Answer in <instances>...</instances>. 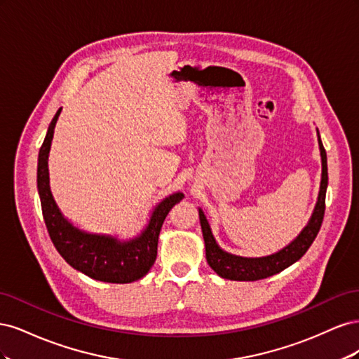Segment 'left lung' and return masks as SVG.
I'll return each mask as SVG.
<instances>
[{
    "instance_id": "left-lung-1",
    "label": "left lung",
    "mask_w": 359,
    "mask_h": 359,
    "mask_svg": "<svg viewBox=\"0 0 359 359\" xmlns=\"http://www.w3.org/2000/svg\"><path fill=\"white\" fill-rule=\"evenodd\" d=\"M318 136H319V132H318ZM319 147H320V156H322V181H320V191H319L316 208H314V212L311 215L309 224L304 227V231L297 236V240H293L287 247L280 250L278 253L266 256V257H256V259L226 253L224 250H222L219 244L215 243L208 220H206L205 214L199 210L201 226H202L205 250H206V260H208V265L220 277L236 280V281L262 280L286 269L287 266L295 264L297 260H299L304 255H306V252L313 244L314 238L318 236L322 226L323 215H325V194H327V187H328L327 151H325L322 145L320 136H319Z\"/></svg>"
}]
</instances>
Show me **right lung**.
<instances>
[{
    "label": "right lung",
    "instance_id": "obj_1",
    "mask_svg": "<svg viewBox=\"0 0 359 359\" xmlns=\"http://www.w3.org/2000/svg\"><path fill=\"white\" fill-rule=\"evenodd\" d=\"M60 112L61 109H58L49 124L46 137L40 147L37 166L41 212L50 240L62 259L85 276L106 283H132L142 278L154 265L163 222L172 206L184 199V194L175 193L157 205L147 229L132 241L119 243L111 236L91 235L76 229L61 215L49 189L48 154Z\"/></svg>",
    "mask_w": 359,
    "mask_h": 359
}]
</instances>
